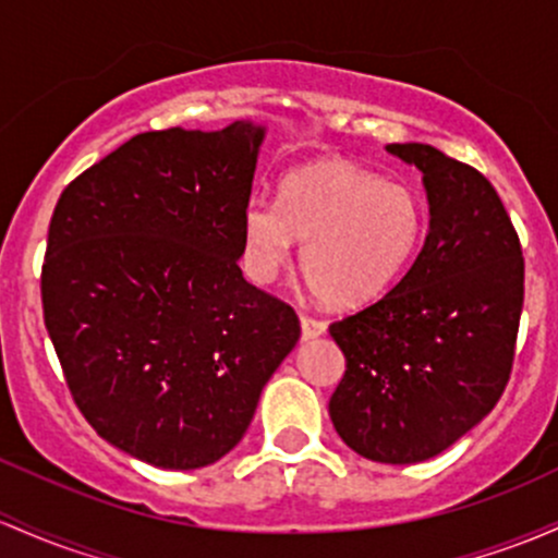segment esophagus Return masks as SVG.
<instances>
[{"instance_id":"esophagus-1","label":"esophagus","mask_w":558,"mask_h":558,"mask_svg":"<svg viewBox=\"0 0 558 558\" xmlns=\"http://www.w3.org/2000/svg\"><path fill=\"white\" fill-rule=\"evenodd\" d=\"M326 333V320H320V317H310V315H302V336L304 339H317V336Z\"/></svg>"}]
</instances>
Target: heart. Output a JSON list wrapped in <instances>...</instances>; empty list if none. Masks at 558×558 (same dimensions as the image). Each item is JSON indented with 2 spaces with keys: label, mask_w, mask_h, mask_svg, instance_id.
<instances>
[{
  "label": "heart",
  "mask_w": 558,
  "mask_h": 558,
  "mask_svg": "<svg viewBox=\"0 0 558 558\" xmlns=\"http://www.w3.org/2000/svg\"><path fill=\"white\" fill-rule=\"evenodd\" d=\"M421 204L405 185L328 161L293 171L278 201L254 195L243 211V262L269 286L304 241L302 272L336 307L378 296L408 265L421 238Z\"/></svg>",
  "instance_id": "heart-1"
}]
</instances>
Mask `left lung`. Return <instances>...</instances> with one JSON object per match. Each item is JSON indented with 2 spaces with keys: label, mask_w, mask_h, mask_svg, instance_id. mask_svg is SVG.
Returning <instances> with one entry per match:
<instances>
[{
  "label": "left lung",
  "mask_w": 558,
  "mask_h": 558,
  "mask_svg": "<svg viewBox=\"0 0 558 558\" xmlns=\"http://www.w3.org/2000/svg\"><path fill=\"white\" fill-rule=\"evenodd\" d=\"M424 171V248L389 293L330 323L347 357L336 432L378 463L448 450L504 395L524 304V256L482 171L421 143L387 145Z\"/></svg>",
  "instance_id": "obj_1"
}]
</instances>
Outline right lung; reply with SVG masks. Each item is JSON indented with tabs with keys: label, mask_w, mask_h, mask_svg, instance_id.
Here are the masks:
<instances>
[{
	"label": "right lung",
	"mask_w": 558,
	"mask_h": 558,
	"mask_svg": "<svg viewBox=\"0 0 558 558\" xmlns=\"http://www.w3.org/2000/svg\"><path fill=\"white\" fill-rule=\"evenodd\" d=\"M262 140L251 121L143 132L52 211L41 307L65 384L102 439L153 466L228 456L302 333L238 267Z\"/></svg>",
	"instance_id": "add662e5"
}]
</instances>
